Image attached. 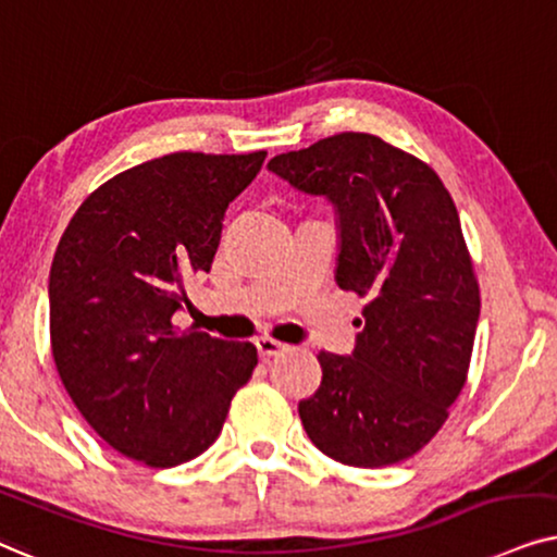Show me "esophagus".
I'll return each instance as SVG.
<instances>
[{"instance_id": "34e87169", "label": "esophagus", "mask_w": 557, "mask_h": 557, "mask_svg": "<svg viewBox=\"0 0 557 557\" xmlns=\"http://www.w3.org/2000/svg\"><path fill=\"white\" fill-rule=\"evenodd\" d=\"M285 348H287L285 344H280V341H274V338H267V336L257 338V351H259V356H262V359H272V356L285 351Z\"/></svg>"}]
</instances>
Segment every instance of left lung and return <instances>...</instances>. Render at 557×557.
<instances>
[{
  "label": "left lung",
  "mask_w": 557,
  "mask_h": 557,
  "mask_svg": "<svg viewBox=\"0 0 557 557\" xmlns=\"http://www.w3.org/2000/svg\"><path fill=\"white\" fill-rule=\"evenodd\" d=\"M336 211V285L369 298L348 356L318 354L323 380L298 405L333 461L380 469L438 433L469 374L479 285L461 219L425 162L364 132L267 162Z\"/></svg>",
  "instance_id": "left-lung-1"
}]
</instances>
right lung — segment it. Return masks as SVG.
Returning <instances> with one entry per match:
<instances>
[{"label":"right lung","mask_w":557,"mask_h":557,"mask_svg":"<svg viewBox=\"0 0 557 557\" xmlns=\"http://www.w3.org/2000/svg\"><path fill=\"white\" fill-rule=\"evenodd\" d=\"M264 158L173 152L124 170L81 203L55 249L50 344L63 387L99 438L152 469L201 456L257 367L251 344L181 331L173 315Z\"/></svg>","instance_id":"1"}]
</instances>
